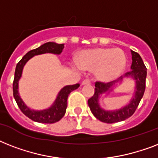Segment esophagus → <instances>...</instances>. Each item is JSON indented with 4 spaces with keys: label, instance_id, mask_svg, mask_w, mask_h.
I'll use <instances>...</instances> for the list:
<instances>
[{
    "label": "esophagus",
    "instance_id": "obj_1",
    "mask_svg": "<svg viewBox=\"0 0 158 158\" xmlns=\"http://www.w3.org/2000/svg\"><path fill=\"white\" fill-rule=\"evenodd\" d=\"M90 84V81H89V79H84V81L82 82V85H86V84Z\"/></svg>",
    "mask_w": 158,
    "mask_h": 158
}]
</instances>
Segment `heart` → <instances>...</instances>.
I'll return each mask as SVG.
<instances>
[{
  "label": "heart",
  "mask_w": 158,
  "mask_h": 158,
  "mask_svg": "<svg viewBox=\"0 0 158 158\" xmlns=\"http://www.w3.org/2000/svg\"><path fill=\"white\" fill-rule=\"evenodd\" d=\"M74 65L78 69H94L97 79L110 82L122 75L126 69L127 58L120 49L96 48L83 52Z\"/></svg>",
  "instance_id": "1"
}]
</instances>
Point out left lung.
<instances>
[{"instance_id": "8db88e82", "label": "left lung", "mask_w": 158, "mask_h": 158, "mask_svg": "<svg viewBox=\"0 0 158 158\" xmlns=\"http://www.w3.org/2000/svg\"><path fill=\"white\" fill-rule=\"evenodd\" d=\"M130 52L132 55V64L130 66L131 70L127 72L123 77H120L116 81L107 84L97 82L94 96L88 101V104L93 115L102 122L111 124L123 121L130 117L135 113L143 96L145 91V81L147 77V68L139 53L132 50H130ZM125 78L131 79L135 84V90L130 102L121 108L114 110H106L102 108L100 104L101 96L102 95H109L124 81Z\"/></svg>"}]
</instances>
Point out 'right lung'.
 I'll return each mask as SVG.
<instances>
[{"label":"right lung","mask_w":158,"mask_h":158,"mask_svg":"<svg viewBox=\"0 0 158 158\" xmlns=\"http://www.w3.org/2000/svg\"><path fill=\"white\" fill-rule=\"evenodd\" d=\"M64 46V44H58L54 42H48V43H44L40 47H38V48L29 51L28 53H26L25 56H23V58L16 65L13 83L14 98L15 99L16 103L18 104L21 111L33 121L39 123H47V124H52V123L59 121L64 116L66 111L68 96L72 91H74L79 87V84L64 86L59 91L53 103L49 107L40 109V110H35L33 108L28 107L25 102L22 100L19 95V83L22 77L23 67L26 63L31 58L38 55L46 54V53L60 55L63 52Z\"/></svg>","instance_id":"add662e5"}]
</instances>
